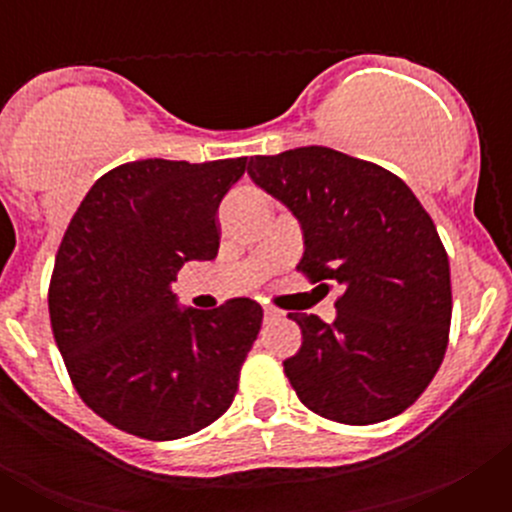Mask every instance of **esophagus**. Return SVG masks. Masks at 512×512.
Listing matches in <instances>:
<instances>
[{
	"instance_id": "esophagus-1",
	"label": "esophagus",
	"mask_w": 512,
	"mask_h": 512,
	"mask_svg": "<svg viewBox=\"0 0 512 512\" xmlns=\"http://www.w3.org/2000/svg\"><path fill=\"white\" fill-rule=\"evenodd\" d=\"M282 318V312L277 310V307H264V320H277Z\"/></svg>"
}]
</instances>
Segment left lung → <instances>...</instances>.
<instances>
[{"label": "left lung", "mask_w": 512, "mask_h": 512, "mask_svg": "<svg viewBox=\"0 0 512 512\" xmlns=\"http://www.w3.org/2000/svg\"><path fill=\"white\" fill-rule=\"evenodd\" d=\"M248 176L300 220L310 282H338L336 320L289 312L302 346L284 374L312 413L372 425L436 377L451 325L449 256L400 176L323 146L251 156Z\"/></svg>", "instance_id": "left-lung-1"}]
</instances>
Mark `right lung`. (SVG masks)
<instances>
[{
  "label": "right lung",
  "mask_w": 512,
  "mask_h": 512,
  "mask_svg": "<svg viewBox=\"0 0 512 512\" xmlns=\"http://www.w3.org/2000/svg\"><path fill=\"white\" fill-rule=\"evenodd\" d=\"M246 158H146L99 176L63 233L48 310L76 392L115 428L174 441L230 408L264 310H182L171 282L220 248L217 207Z\"/></svg>",
  "instance_id": "1"
}]
</instances>
